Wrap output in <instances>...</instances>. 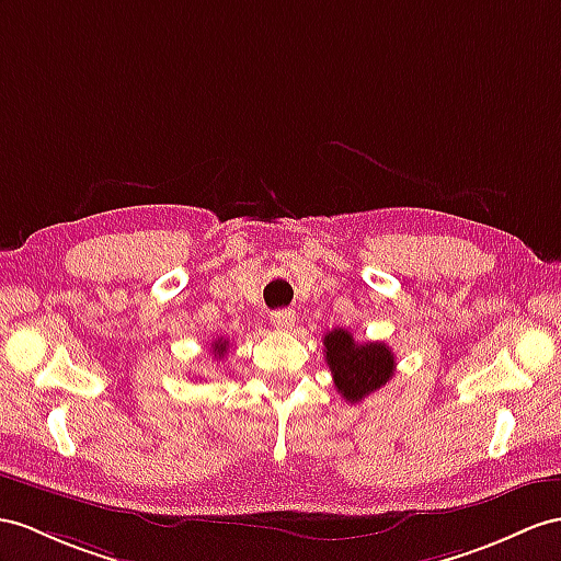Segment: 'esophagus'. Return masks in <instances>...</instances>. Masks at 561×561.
<instances>
[{
  "label": "esophagus",
  "instance_id": "34e87169",
  "mask_svg": "<svg viewBox=\"0 0 561 561\" xmlns=\"http://www.w3.org/2000/svg\"><path fill=\"white\" fill-rule=\"evenodd\" d=\"M295 311L293 309H280V311H273L271 313V323L278 328V331H293L295 325Z\"/></svg>",
  "mask_w": 561,
  "mask_h": 561
}]
</instances>
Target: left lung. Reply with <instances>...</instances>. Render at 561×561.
Listing matches in <instances>:
<instances>
[{
	"label": "left lung",
	"instance_id": "obj_1",
	"mask_svg": "<svg viewBox=\"0 0 561 561\" xmlns=\"http://www.w3.org/2000/svg\"><path fill=\"white\" fill-rule=\"evenodd\" d=\"M323 347L333 383L352 404L383 388L394 374V354L386 343H357L345 328L325 333Z\"/></svg>",
	"mask_w": 561,
	"mask_h": 561
}]
</instances>
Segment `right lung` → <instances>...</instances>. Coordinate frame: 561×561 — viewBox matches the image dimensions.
<instances>
[{
    "label": "right lung",
    "instance_id": "add662e5",
    "mask_svg": "<svg viewBox=\"0 0 561 561\" xmlns=\"http://www.w3.org/2000/svg\"><path fill=\"white\" fill-rule=\"evenodd\" d=\"M211 350H214V357H216V359H224V354L228 352V340H224V337H218V340H214V345H211Z\"/></svg>",
    "mask_w": 561,
    "mask_h": 561
}]
</instances>
